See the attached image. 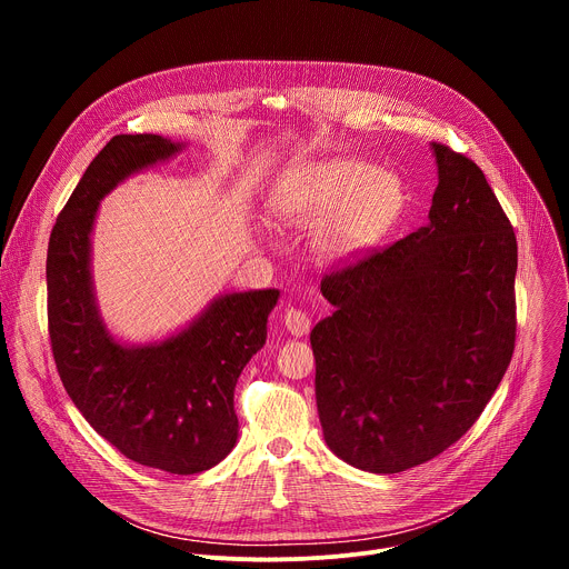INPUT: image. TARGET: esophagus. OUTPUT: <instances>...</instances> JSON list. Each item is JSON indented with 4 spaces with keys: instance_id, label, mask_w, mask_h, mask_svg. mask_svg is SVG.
Here are the masks:
<instances>
[{
    "instance_id": "34e87169",
    "label": "esophagus",
    "mask_w": 569,
    "mask_h": 569,
    "mask_svg": "<svg viewBox=\"0 0 569 569\" xmlns=\"http://www.w3.org/2000/svg\"><path fill=\"white\" fill-rule=\"evenodd\" d=\"M283 323H286V331L295 338H301L310 331V317L299 308H288L283 315Z\"/></svg>"
}]
</instances>
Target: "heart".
<instances>
[{"instance_id": "b5f03b06", "label": "heart", "mask_w": 569, "mask_h": 569, "mask_svg": "<svg viewBox=\"0 0 569 569\" xmlns=\"http://www.w3.org/2000/svg\"><path fill=\"white\" fill-rule=\"evenodd\" d=\"M398 176L367 161L336 157L281 176L268 196L270 213L292 227H312L315 252L327 263L360 257L380 242L405 211Z\"/></svg>"}]
</instances>
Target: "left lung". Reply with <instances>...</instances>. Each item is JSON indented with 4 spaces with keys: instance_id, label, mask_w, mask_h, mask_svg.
Returning <instances> with one entry per match:
<instances>
[{
    "instance_id": "obj_1",
    "label": "left lung",
    "mask_w": 569,
    "mask_h": 569,
    "mask_svg": "<svg viewBox=\"0 0 569 569\" xmlns=\"http://www.w3.org/2000/svg\"><path fill=\"white\" fill-rule=\"evenodd\" d=\"M430 148L428 224L321 279L336 312L310 331L323 441L369 472H402L461 439L513 356V227L475 161Z\"/></svg>"
}]
</instances>
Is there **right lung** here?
I'll return each instance as SVG.
<instances>
[{
  "label": "right lung",
  "instance_id": "add662e5",
  "mask_svg": "<svg viewBox=\"0 0 569 569\" xmlns=\"http://www.w3.org/2000/svg\"><path fill=\"white\" fill-rule=\"evenodd\" d=\"M182 150L184 141L159 134H117L106 143L53 224L47 306L60 380L86 421L141 466L196 475L236 446L233 387L266 345L279 290L222 292L167 338L130 345L108 329L92 277L101 200Z\"/></svg>",
  "mask_w": 569,
  "mask_h": 569
}]
</instances>
